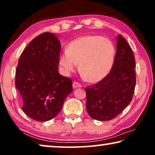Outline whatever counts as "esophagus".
<instances>
[{"instance_id": "34e87169", "label": "esophagus", "mask_w": 155, "mask_h": 155, "mask_svg": "<svg viewBox=\"0 0 155 155\" xmlns=\"http://www.w3.org/2000/svg\"><path fill=\"white\" fill-rule=\"evenodd\" d=\"M73 89L82 87V84H80L79 82H73Z\"/></svg>"}]
</instances>
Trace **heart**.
I'll use <instances>...</instances> for the list:
<instances>
[{
  "mask_svg": "<svg viewBox=\"0 0 155 155\" xmlns=\"http://www.w3.org/2000/svg\"><path fill=\"white\" fill-rule=\"evenodd\" d=\"M116 48L111 40L100 35H85L73 40L59 56V63L66 74L79 69L90 82H98L111 72Z\"/></svg>",
  "mask_w": 155,
  "mask_h": 155,
  "instance_id": "obj_1",
  "label": "heart"
}]
</instances>
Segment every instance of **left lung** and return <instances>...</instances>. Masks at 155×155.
<instances>
[{"label":"left lung","mask_w":155,"mask_h":155,"mask_svg":"<svg viewBox=\"0 0 155 155\" xmlns=\"http://www.w3.org/2000/svg\"><path fill=\"white\" fill-rule=\"evenodd\" d=\"M135 60L128 42L117 36L115 61L111 72L98 83L86 88L87 113L93 119L110 120L130 103L134 94Z\"/></svg>","instance_id":"8db88e82"}]
</instances>
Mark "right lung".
Segmentation results:
<instances>
[{
    "instance_id": "add662e5",
    "label": "right lung",
    "mask_w": 155,
    "mask_h": 155,
    "mask_svg": "<svg viewBox=\"0 0 155 155\" xmlns=\"http://www.w3.org/2000/svg\"><path fill=\"white\" fill-rule=\"evenodd\" d=\"M61 42L54 34L35 38L21 54L15 72V87L29 118L47 121L56 117L68 95L72 80L59 74Z\"/></svg>"
}]
</instances>
